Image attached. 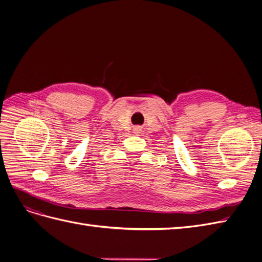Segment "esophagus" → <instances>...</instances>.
Listing matches in <instances>:
<instances>
[{
  "label": "esophagus",
  "instance_id": "obj_1",
  "mask_svg": "<svg viewBox=\"0 0 262 262\" xmlns=\"http://www.w3.org/2000/svg\"><path fill=\"white\" fill-rule=\"evenodd\" d=\"M140 131H141L140 128H134V132H136V133H139Z\"/></svg>",
  "mask_w": 262,
  "mask_h": 262
}]
</instances>
